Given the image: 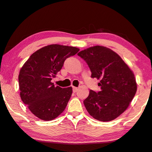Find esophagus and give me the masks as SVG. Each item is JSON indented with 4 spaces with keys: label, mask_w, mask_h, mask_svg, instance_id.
<instances>
[{
    "label": "esophagus",
    "mask_w": 152,
    "mask_h": 152,
    "mask_svg": "<svg viewBox=\"0 0 152 152\" xmlns=\"http://www.w3.org/2000/svg\"><path fill=\"white\" fill-rule=\"evenodd\" d=\"M73 92H76L78 91V88H76V87H73Z\"/></svg>",
    "instance_id": "esophagus-1"
}]
</instances>
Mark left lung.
I'll return each instance as SVG.
<instances>
[{
	"instance_id": "8db88e82",
	"label": "left lung",
	"mask_w": 152,
	"mask_h": 152,
	"mask_svg": "<svg viewBox=\"0 0 152 152\" xmlns=\"http://www.w3.org/2000/svg\"><path fill=\"white\" fill-rule=\"evenodd\" d=\"M78 56L88 64L91 77L100 80L101 91L90 90L84 100L87 110L99 121L115 120L126 110L136 93L133 72L118 54L104 46L90 47Z\"/></svg>"
}]
</instances>
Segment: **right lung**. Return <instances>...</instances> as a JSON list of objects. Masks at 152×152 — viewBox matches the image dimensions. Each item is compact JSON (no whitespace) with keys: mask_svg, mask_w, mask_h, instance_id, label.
Wrapping results in <instances>:
<instances>
[{"mask_svg":"<svg viewBox=\"0 0 152 152\" xmlns=\"http://www.w3.org/2000/svg\"><path fill=\"white\" fill-rule=\"evenodd\" d=\"M78 51L76 47L51 44L32 53L21 67L19 75L21 99L40 120H53L65 109L72 88L56 87L51 80L66 58Z\"/></svg>","mask_w":152,"mask_h":152,"instance_id":"right-lung-1","label":"right lung"}]
</instances>
